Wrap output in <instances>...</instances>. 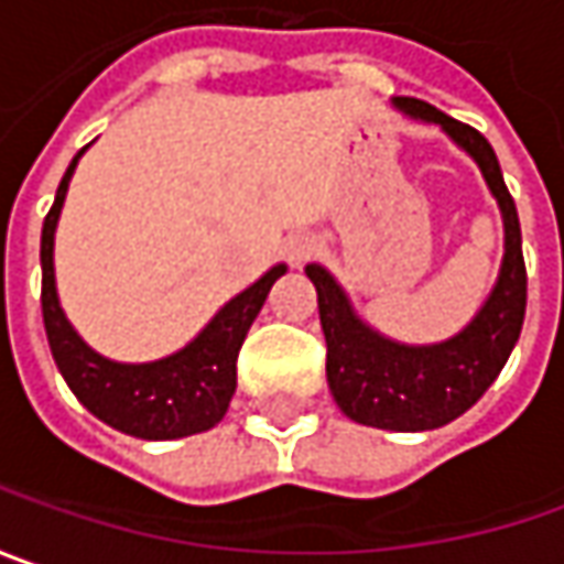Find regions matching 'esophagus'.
Returning a JSON list of instances; mask_svg holds the SVG:
<instances>
[{"instance_id":"esophagus-1","label":"esophagus","mask_w":564,"mask_h":564,"mask_svg":"<svg viewBox=\"0 0 564 564\" xmlns=\"http://www.w3.org/2000/svg\"><path fill=\"white\" fill-rule=\"evenodd\" d=\"M318 252V242L312 239V236H296V239H290V246H286V256L293 264H303L308 258Z\"/></svg>"}]
</instances>
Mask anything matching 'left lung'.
<instances>
[{
    "label": "left lung",
    "mask_w": 564,
    "mask_h": 564,
    "mask_svg": "<svg viewBox=\"0 0 564 564\" xmlns=\"http://www.w3.org/2000/svg\"><path fill=\"white\" fill-rule=\"evenodd\" d=\"M394 104L406 116L438 122L477 160L492 195L499 198L505 217V261L492 296L452 340L432 347H404L366 328L325 268L308 264L306 274L318 293V318L328 344L325 372L337 406L362 426L426 432L457 420L499 379L524 325L527 268L518 208L502 180L492 144L474 126L457 122L426 100L398 97Z\"/></svg>",
    "instance_id": "left-lung-1"
}]
</instances>
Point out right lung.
<instances>
[{"label":"right lung","instance_id":"1","mask_svg":"<svg viewBox=\"0 0 564 564\" xmlns=\"http://www.w3.org/2000/svg\"><path fill=\"white\" fill-rule=\"evenodd\" d=\"M82 151L68 163L56 188V202L46 214L43 234H40L43 328H46V340H50L62 379L97 420L135 438L166 442V438H183V435L217 426L236 391L239 347L264 306L271 286L286 268L278 264L249 290H242L180 354L158 359V362H144V366H122V362H110L97 356L65 322L59 300H56V278H53V234H56V220L65 202V188Z\"/></svg>","mask_w":564,"mask_h":564}]
</instances>
